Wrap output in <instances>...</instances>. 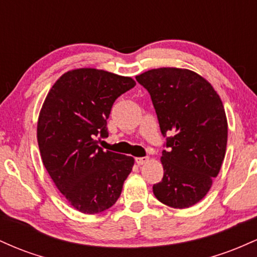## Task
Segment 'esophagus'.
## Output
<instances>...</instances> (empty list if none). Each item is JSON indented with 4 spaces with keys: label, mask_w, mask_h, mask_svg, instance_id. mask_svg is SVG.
<instances>
[{
    "label": "esophagus",
    "mask_w": 257,
    "mask_h": 257,
    "mask_svg": "<svg viewBox=\"0 0 257 257\" xmlns=\"http://www.w3.org/2000/svg\"><path fill=\"white\" fill-rule=\"evenodd\" d=\"M149 157H138L135 158V162L139 164V166H143V164H146L149 162Z\"/></svg>",
    "instance_id": "esophagus-1"
}]
</instances>
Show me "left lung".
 <instances>
[{"label":"left lung","instance_id":"left-lung-1","mask_svg":"<svg viewBox=\"0 0 257 257\" xmlns=\"http://www.w3.org/2000/svg\"><path fill=\"white\" fill-rule=\"evenodd\" d=\"M152 99L168 151L163 179L153 185L159 202L190 208L206 196L219 174L227 146L226 112L219 94L204 77L187 69L159 67L138 75Z\"/></svg>","mask_w":257,"mask_h":257}]
</instances>
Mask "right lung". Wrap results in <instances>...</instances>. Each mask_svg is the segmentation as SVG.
<instances>
[{"instance_id": "add662e5", "label": "right lung", "mask_w": 257, "mask_h": 257, "mask_svg": "<svg viewBox=\"0 0 257 257\" xmlns=\"http://www.w3.org/2000/svg\"><path fill=\"white\" fill-rule=\"evenodd\" d=\"M137 84L132 77L83 67L65 72L47 94L37 122L43 166L67 202L83 214L111 208L134 158L98 146L108 137L113 102Z\"/></svg>"}]
</instances>
